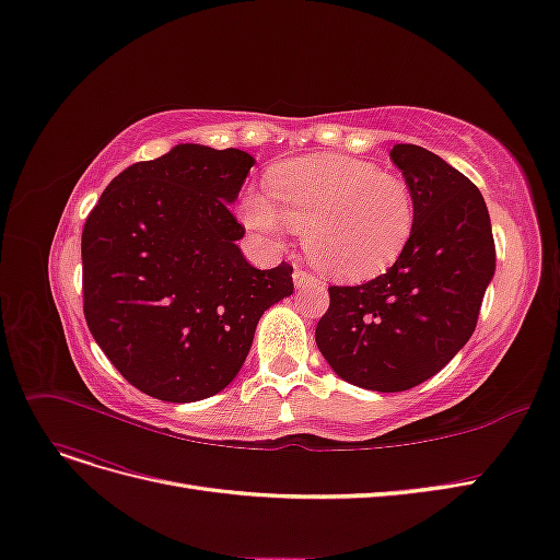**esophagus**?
Masks as SVG:
<instances>
[{"label":"esophagus","instance_id":"esophagus-1","mask_svg":"<svg viewBox=\"0 0 560 560\" xmlns=\"http://www.w3.org/2000/svg\"><path fill=\"white\" fill-rule=\"evenodd\" d=\"M294 282H296V287L313 284V282H315V276H313L311 271H305V268H296V271H294Z\"/></svg>","mask_w":560,"mask_h":560}]
</instances>
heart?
Wrapping results in <instances>:
<instances>
[{
    "label": "heart",
    "instance_id": "obj_1",
    "mask_svg": "<svg viewBox=\"0 0 560 560\" xmlns=\"http://www.w3.org/2000/svg\"><path fill=\"white\" fill-rule=\"evenodd\" d=\"M267 201L247 195L241 220L271 243L292 226L303 231L305 255L338 280H369L387 271L408 247L417 206L396 173L352 158H301L266 176Z\"/></svg>",
    "mask_w": 560,
    "mask_h": 560
}]
</instances>
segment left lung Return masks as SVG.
<instances>
[{
  "label": "left lung",
  "mask_w": 560,
  "mask_h": 560,
  "mask_svg": "<svg viewBox=\"0 0 560 560\" xmlns=\"http://www.w3.org/2000/svg\"><path fill=\"white\" fill-rule=\"evenodd\" d=\"M392 160L410 185L415 234L387 273L331 284L315 340L331 369L373 392H405L445 369L477 326L495 271L481 191L431 150L398 143Z\"/></svg>",
  "instance_id": "left-lung-1"
}]
</instances>
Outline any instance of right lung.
<instances>
[{
	"mask_svg": "<svg viewBox=\"0 0 560 560\" xmlns=\"http://www.w3.org/2000/svg\"><path fill=\"white\" fill-rule=\"evenodd\" d=\"M255 160L180 143L115 176L83 226V313L139 392L191 402L222 392L266 307L294 292L292 264L249 266L229 206Z\"/></svg>",
	"mask_w": 560,
	"mask_h": 560,
	"instance_id": "1",
	"label": "right lung"
}]
</instances>
